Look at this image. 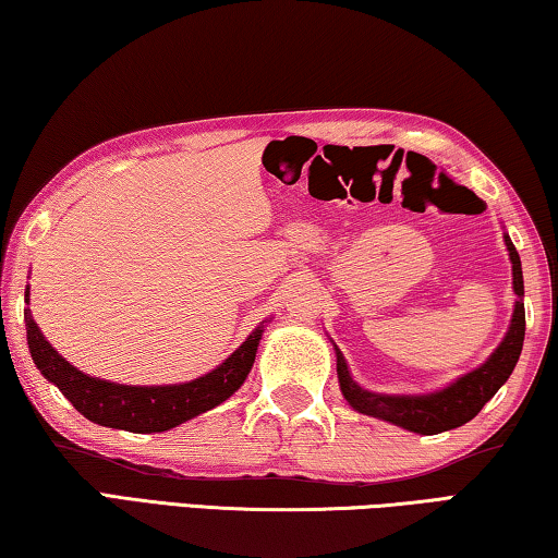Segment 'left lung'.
I'll return each mask as SVG.
<instances>
[{
	"label": "left lung",
	"instance_id": "1",
	"mask_svg": "<svg viewBox=\"0 0 558 558\" xmlns=\"http://www.w3.org/2000/svg\"><path fill=\"white\" fill-rule=\"evenodd\" d=\"M509 258H512V276H514V292L517 305L512 315V325L505 342L495 349V354L480 366V369L460 376L456 384L448 389L428 396H386V393H372L362 389V386L352 381L347 372L344 356L337 349V374L339 386H342L344 399L352 409L359 413L374 415V418H384L396 423L405 430L421 433V436H436V433L458 428L462 423L475 418L483 411V405L493 399L499 386H502L509 374H512L519 354H522L524 344V278H522V263H519V253L505 235Z\"/></svg>",
	"mask_w": 558,
	"mask_h": 558
}]
</instances>
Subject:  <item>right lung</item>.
Segmentation results:
<instances>
[{
    "label": "right lung",
    "instance_id": "1",
    "mask_svg": "<svg viewBox=\"0 0 558 558\" xmlns=\"http://www.w3.org/2000/svg\"><path fill=\"white\" fill-rule=\"evenodd\" d=\"M24 319L34 364L46 379L59 386L73 409L98 426L130 433L169 430L229 399L233 391H239L256 362V349L263 335L258 327L221 366L196 381L179 386H122L93 379L75 369L46 342L29 310H24Z\"/></svg>",
    "mask_w": 558,
    "mask_h": 558
}]
</instances>
